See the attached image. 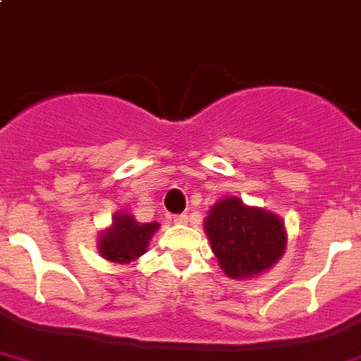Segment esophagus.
Instances as JSON below:
<instances>
[{
    "instance_id": "esophagus-1",
    "label": "esophagus",
    "mask_w": 361,
    "mask_h": 361,
    "mask_svg": "<svg viewBox=\"0 0 361 361\" xmlns=\"http://www.w3.org/2000/svg\"><path fill=\"white\" fill-rule=\"evenodd\" d=\"M172 222H174V224H180V226H183V224L189 222V216H187L185 213L174 214V216H172Z\"/></svg>"
}]
</instances>
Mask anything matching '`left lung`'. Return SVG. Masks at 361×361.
Instances as JSON below:
<instances>
[{
	"mask_svg": "<svg viewBox=\"0 0 361 361\" xmlns=\"http://www.w3.org/2000/svg\"><path fill=\"white\" fill-rule=\"evenodd\" d=\"M211 247L227 277L244 279L271 268L283 255L286 231L279 216L247 207L238 198L220 200L205 220Z\"/></svg>",
	"mask_w": 361,
	"mask_h": 361,
	"instance_id": "8db88e82",
	"label": "left lung"
}]
</instances>
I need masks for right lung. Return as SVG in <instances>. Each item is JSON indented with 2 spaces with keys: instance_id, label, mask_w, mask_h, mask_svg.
<instances>
[{
  "instance_id": "obj_1",
  "label": "right lung",
  "mask_w": 361,
  "mask_h": 361,
  "mask_svg": "<svg viewBox=\"0 0 361 361\" xmlns=\"http://www.w3.org/2000/svg\"><path fill=\"white\" fill-rule=\"evenodd\" d=\"M159 224H139L130 214H117L114 227L101 235L99 250L111 262H132L147 251V244Z\"/></svg>"
}]
</instances>
